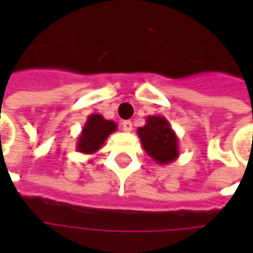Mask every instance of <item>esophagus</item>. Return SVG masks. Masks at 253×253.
<instances>
[{"label": "esophagus", "instance_id": "esophagus-1", "mask_svg": "<svg viewBox=\"0 0 253 253\" xmlns=\"http://www.w3.org/2000/svg\"><path fill=\"white\" fill-rule=\"evenodd\" d=\"M122 128H123V131L131 132L132 131V123L130 121H125L123 123H122Z\"/></svg>", "mask_w": 253, "mask_h": 253}]
</instances>
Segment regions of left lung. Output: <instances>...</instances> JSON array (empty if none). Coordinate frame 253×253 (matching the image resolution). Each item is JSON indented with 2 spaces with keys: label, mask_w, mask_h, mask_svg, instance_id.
I'll use <instances>...</instances> for the list:
<instances>
[{
  "label": "left lung",
  "mask_w": 253,
  "mask_h": 253,
  "mask_svg": "<svg viewBox=\"0 0 253 253\" xmlns=\"http://www.w3.org/2000/svg\"><path fill=\"white\" fill-rule=\"evenodd\" d=\"M137 134L143 150L159 165H168L179 157V138L165 116H148L145 126L138 127Z\"/></svg>",
  "instance_id": "obj_1"
}]
</instances>
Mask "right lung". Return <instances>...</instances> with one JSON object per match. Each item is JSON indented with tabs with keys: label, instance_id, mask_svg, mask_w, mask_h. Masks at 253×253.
Wrapping results in <instances>:
<instances>
[{
	"label": "right lung",
	"instance_id": "right-lung-1",
	"mask_svg": "<svg viewBox=\"0 0 253 253\" xmlns=\"http://www.w3.org/2000/svg\"><path fill=\"white\" fill-rule=\"evenodd\" d=\"M118 130L114 121L104 119L100 114H90L77 138V152L93 154L104 145L105 139Z\"/></svg>",
	"mask_w": 253,
	"mask_h": 253
}]
</instances>
